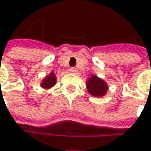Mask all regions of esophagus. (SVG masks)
<instances>
[{
    "mask_svg": "<svg viewBox=\"0 0 151 151\" xmlns=\"http://www.w3.org/2000/svg\"><path fill=\"white\" fill-rule=\"evenodd\" d=\"M77 71H78V70H77V68H75V67H72V68L70 69V72L73 73H76Z\"/></svg>",
    "mask_w": 151,
    "mask_h": 151,
    "instance_id": "esophagus-1",
    "label": "esophagus"
}]
</instances>
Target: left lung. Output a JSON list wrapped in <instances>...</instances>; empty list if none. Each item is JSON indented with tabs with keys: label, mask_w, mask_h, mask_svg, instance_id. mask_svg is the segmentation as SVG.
<instances>
[{
	"label": "left lung",
	"mask_w": 151,
	"mask_h": 151,
	"mask_svg": "<svg viewBox=\"0 0 151 151\" xmlns=\"http://www.w3.org/2000/svg\"><path fill=\"white\" fill-rule=\"evenodd\" d=\"M86 88L90 94L95 97H102L106 93L108 86L105 81L96 75L92 76L86 81Z\"/></svg>",
	"instance_id": "1"
}]
</instances>
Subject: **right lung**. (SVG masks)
I'll return each mask as SVG.
<instances>
[{
    "label": "right lung",
    "mask_w": 151,
    "mask_h": 151,
    "mask_svg": "<svg viewBox=\"0 0 151 151\" xmlns=\"http://www.w3.org/2000/svg\"><path fill=\"white\" fill-rule=\"evenodd\" d=\"M57 82V78L56 75L53 73H50L49 75H47L43 79L42 83H41V86L43 88H45V89H49L50 87H52Z\"/></svg>",
    "instance_id": "obj_1"
}]
</instances>
